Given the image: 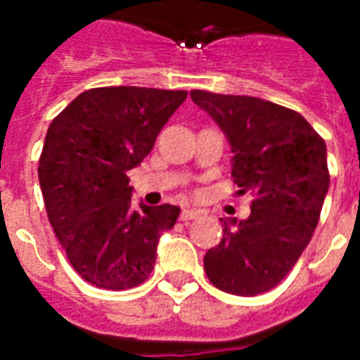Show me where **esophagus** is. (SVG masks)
I'll return each mask as SVG.
<instances>
[{"label": "esophagus", "instance_id": "34e87169", "mask_svg": "<svg viewBox=\"0 0 360 360\" xmlns=\"http://www.w3.org/2000/svg\"><path fill=\"white\" fill-rule=\"evenodd\" d=\"M200 211L198 209H183V213H181V220H192V219H198L200 217Z\"/></svg>", "mask_w": 360, "mask_h": 360}]
</instances>
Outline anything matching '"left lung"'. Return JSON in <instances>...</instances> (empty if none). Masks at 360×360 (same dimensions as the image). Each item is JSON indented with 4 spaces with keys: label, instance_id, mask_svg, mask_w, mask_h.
Segmentation results:
<instances>
[{
    "label": "left lung",
    "instance_id": "8db88e82",
    "mask_svg": "<svg viewBox=\"0 0 360 360\" xmlns=\"http://www.w3.org/2000/svg\"><path fill=\"white\" fill-rule=\"evenodd\" d=\"M231 147V175L254 192L250 217L224 222L203 267L226 293L252 297L290 273L316 230L329 191L327 146L301 114L245 95L191 91Z\"/></svg>",
    "mask_w": 360,
    "mask_h": 360
}]
</instances>
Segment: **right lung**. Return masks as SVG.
I'll use <instances>...</instances> for the list:
<instances>
[{
	"instance_id": "1",
	"label": "right lung",
	"mask_w": 360,
	"mask_h": 360,
	"mask_svg": "<svg viewBox=\"0 0 360 360\" xmlns=\"http://www.w3.org/2000/svg\"><path fill=\"white\" fill-rule=\"evenodd\" d=\"M185 98L186 91L95 87L50 123L39 183L53 233L89 284L130 290L151 274L158 239L174 228L181 209H134L127 174L151 153Z\"/></svg>"
}]
</instances>
